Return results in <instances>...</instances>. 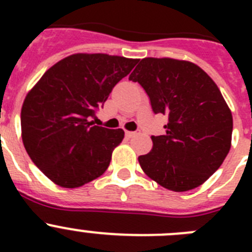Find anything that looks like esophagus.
Wrapping results in <instances>:
<instances>
[{"instance_id":"1","label":"esophagus","mask_w":252,"mask_h":252,"mask_svg":"<svg viewBox=\"0 0 252 252\" xmlns=\"http://www.w3.org/2000/svg\"><path fill=\"white\" fill-rule=\"evenodd\" d=\"M139 133H140V130H137V131H126V136L132 137V136H136V135H139Z\"/></svg>"}]
</instances>
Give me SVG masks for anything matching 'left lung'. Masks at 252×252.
I'll use <instances>...</instances> for the list:
<instances>
[{
    "label": "left lung",
    "instance_id": "8db88e82",
    "mask_svg": "<svg viewBox=\"0 0 252 252\" xmlns=\"http://www.w3.org/2000/svg\"><path fill=\"white\" fill-rule=\"evenodd\" d=\"M128 79L145 90L154 112L168 117L165 135L151 136L153 149L139 157L144 173L174 192L203 184L232 140V113L217 84L197 64L171 58H144Z\"/></svg>",
    "mask_w": 252,
    "mask_h": 252
}]
</instances>
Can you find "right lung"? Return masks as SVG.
<instances>
[{"instance_id": "right-lung-1", "label": "right lung", "mask_w": 252, "mask_h": 252, "mask_svg": "<svg viewBox=\"0 0 252 252\" xmlns=\"http://www.w3.org/2000/svg\"><path fill=\"white\" fill-rule=\"evenodd\" d=\"M137 62L101 53L69 55L49 68L26 94L22 142L53 183L78 188L107 170L125 132L92 126L90 119Z\"/></svg>"}]
</instances>
